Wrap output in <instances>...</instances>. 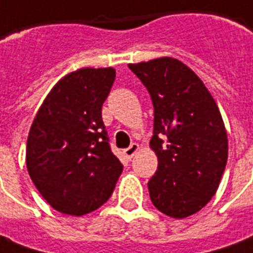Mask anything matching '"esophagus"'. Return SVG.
<instances>
[{"instance_id": "34e87169", "label": "esophagus", "mask_w": 253, "mask_h": 253, "mask_svg": "<svg viewBox=\"0 0 253 253\" xmlns=\"http://www.w3.org/2000/svg\"><path fill=\"white\" fill-rule=\"evenodd\" d=\"M137 151H139V144H137V143H132L129 146V147H128V149L124 150V154L126 156V158H129V160H130L132 157L136 154Z\"/></svg>"}]
</instances>
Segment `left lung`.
Instances as JSON below:
<instances>
[{"mask_svg": "<svg viewBox=\"0 0 253 253\" xmlns=\"http://www.w3.org/2000/svg\"><path fill=\"white\" fill-rule=\"evenodd\" d=\"M154 106L150 147L158 168L147 183L151 203L175 219L203 210L215 196L229 140L215 99L194 71L173 57L128 64Z\"/></svg>", "mask_w": 253, "mask_h": 253, "instance_id": "1", "label": "left lung"}]
</instances>
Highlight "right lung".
Returning <instances> with one entry per match:
<instances>
[{
    "instance_id": "obj_1",
    "label": "right lung",
    "mask_w": 253,
    "mask_h": 253,
    "mask_svg": "<svg viewBox=\"0 0 253 253\" xmlns=\"http://www.w3.org/2000/svg\"><path fill=\"white\" fill-rule=\"evenodd\" d=\"M116 70L78 69L59 80L31 124L26 165L53 210L83 216L111 196L123 164L110 149L102 120Z\"/></svg>"
}]
</instances>
